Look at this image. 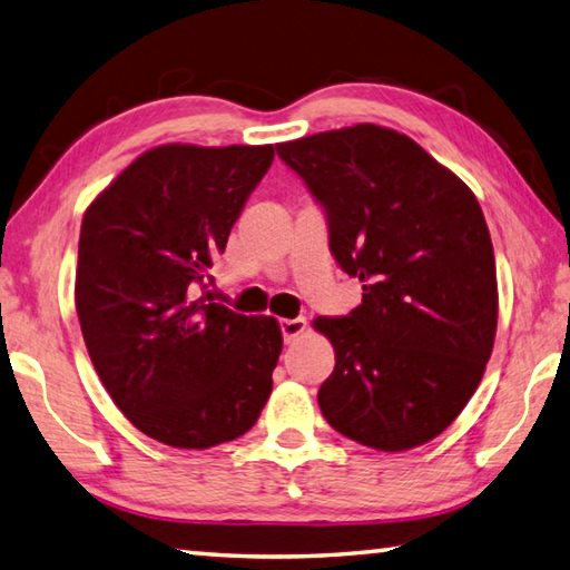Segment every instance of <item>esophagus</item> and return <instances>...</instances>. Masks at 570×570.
<instances>
[{"mask_svg": "<svg viewBox=\"0 0 570 570\" xmlns=\"http://www.w3.org/2000/svg\"><path fill=\"white\" fill-rule=\"evenodd\" d=\"M281 330H283V340L289 345V342H295L307 330V322H305V317L281 320Z\"/></svg>", "mask_w": 570, "mask_h": 570, "instance_id": "34e87169", "label": "esophagus"}]
</instances>
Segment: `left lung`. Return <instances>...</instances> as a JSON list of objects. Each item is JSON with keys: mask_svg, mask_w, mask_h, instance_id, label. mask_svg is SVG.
Instances as JSON below:
<instances>
[{"mask_svg": "<svg viewBox=\"0 0 570 570\" xmlns=\"http://www.w3.org/2000/svg\"><path fill=\"white\" fill-rule=\"evenodd\" d=\"M325 206L330 248L362 305L315 317L335 370L332 429L377 452L432 442L484 377L499 320L497 261L471 188L394 128L354 124L277 144Z\"/></svg>", "mask_w": 570, "mask_h": 570, "instance_id": "obj_1", "label": "left lung"}]
</instances>
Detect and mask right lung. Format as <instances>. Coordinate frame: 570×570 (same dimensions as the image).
Instances as JSON below:
<instances>
[{
	"label": "right lung",
	"mask_w": 570,
	"mask_h": 570,
	"mask_svg": "<svg viewBox=\"0 0 570 570\" xmlns=\"http://www.w3.org/2000/svg\"><path fill=\"white\" fill-rule=\"evenodd\" d=\"M273 158L271 144L148 148L83 213L73 299L86 350L114 404L160 444L233 442L273 392L277 320L196 297Z\"/></svg>",
	"instance_id": "right-lung-1"
}]
</instances>
